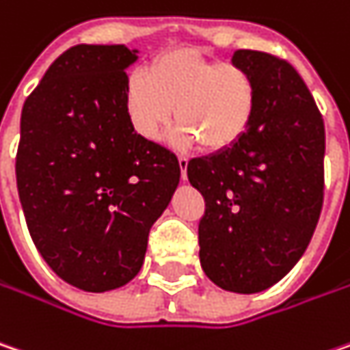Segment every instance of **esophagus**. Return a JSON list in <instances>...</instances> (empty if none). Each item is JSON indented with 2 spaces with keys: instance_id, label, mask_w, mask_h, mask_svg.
<instances>
[{
  "instance_id": "esophagus-1",
  "label": "esophagus",
  "mask_w": 350,
  "mask_h": 350,
  "mask_svg": "<svg viewBox=\"0 0 350 350\" xmlns=\"http://www.w3.org/2000/svg\"><path fill=\"white\" fill-rule=\"evenodd\" d=\"M178 164H180V176L182 180L188 178V156H178Z\"/></svg>"
}]
</instances>
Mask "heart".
Returning <instances> with one entry per match:
<instances>
[{"instance_id":"heart-1","label":"heart","mask_w":350,"mask_h":350,"mask_svg":"<svg viewBox=\"0 0 350 350\" xmlns=\"http://www.w3.org/2000/svg\"><path fill=\"white\" fill-rule=\"evenodd\" d=\"M124 100L140 136L160 138L176 114L182 142L198 140L204 150L219 152L232 148L252 126L257 85L252 72L237 63L172 49L156 57L148 75H131Z\"/></svg>"}]
</instances>
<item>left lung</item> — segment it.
<instances>
[{
    "instance_id": "left-lung-1",
    "label": "left lung",
    "mask_w": 350,
    "mask_h": 350,
    "mask_svg": "<svg viewBox=\"0 0 350 350\" xmlns=\"http://www.w3.org/2000/svg\"><path fill=\"white\" fill-rule=\"evenodd\" d=\"M252 72L256 116L232 148L188 162L204 196L200 263L217 287L257 293L291 271L317 228L325 194V124L313 94L287 61L239 49Z\"/></svg>"
}]
</instances>
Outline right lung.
I'll use <instances>...</instances> for the list:
<instances>
[{
    "label": "right lung",
    "instance_id": "add662e5",
    "mask_svg": "<svg viewBox=\"0 0 350 350\" xmlns=\"http://www.w3.org/2000/svg\"><path fill=\"white\" fill-rule=\"evenodd\" d=\"M134 61L124 45H75L21 111L15 176L33 243L59 278L93 293L140 271L180 180L174 152L134 133Z\"/></svg>",
    "mask_w": 350,
    "mask_h": 350
}]
</instances>
